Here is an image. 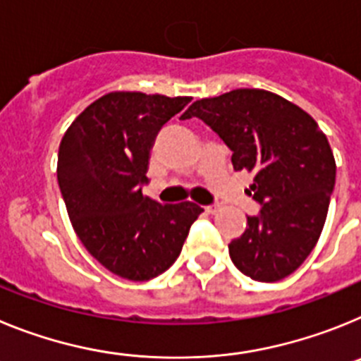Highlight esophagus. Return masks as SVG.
<instances>
[{
    "instance_id": "1",
    "label": "esophagus",
    "mask_w": 361,
    "mask_h": 361,
    "mask_svg": "<svg viewBox=\"0 0 361 361\" xmlns=\"http://www.w3.org/2000/svg\"><path fill=\"white\" fill-rule=\"evenodd\" d=\"M206 213H209V215H215L216 212H219V206H206Z\"/></svg>"
}]
</instances>
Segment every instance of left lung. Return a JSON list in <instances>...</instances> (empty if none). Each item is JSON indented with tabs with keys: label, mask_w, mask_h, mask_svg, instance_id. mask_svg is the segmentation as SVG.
Wrapping results in <instances>:
<instances>
[{
	"label": "left lung",
	"mask_w": 361,
	"mask_h": 361,
	"mask_svg": "<svg viewBox=\"0 0 361 361\" xmlns=\"http://www.w3.org/2000/svg\"><path fill=\"white\" fill-rule=\"evenodd\" d=\"M191 117L226 142L235 171L253 173L250 195L262 209L229 244L233 264L258 282L286 279L324 229L336 178L327 137L307 111L258 88L195 101L180 119Z\"/></svg>",
	"instance_id": "obj_1"
}]
</instances>
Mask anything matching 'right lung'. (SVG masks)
<instances>
[{"mask_svg":"<svg viewBox=\"0 0 361 361\" xmlns=\"http://www.w3.org/2000/svg\"><path fill=\"white\" fill-rule=\"evenodd\" d=\"M190 101L110 92L86 106L61 139L57 183L73 231L121 279L145 282L164 273L204 212L193 202L142 195L153 141Z\"/></svg>","mask_w":361,"mask_h":361,"instance_id":"obj_1","label":"right lung"}]
</instances>
